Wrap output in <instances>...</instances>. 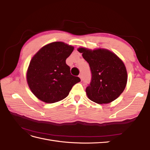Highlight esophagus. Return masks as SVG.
I'll return each mask as SVG.
<instances>
[{
	"label": "esophagus",
	"instance_id": "34e87169",
	"mask_svg": "<svg viewBox=\"0 0 150 150\" xmlns=\"http://www.w3.org/2000/svg\"><path fill=\"white\" fill-rule=\"evenodd\" d=\"M79 78H81V81H83V74H80L79 75Z\"/></svg>",
	"mask_w": 150,
	"mask_h": 150
}]
</instances>
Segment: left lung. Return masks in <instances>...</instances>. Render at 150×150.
<instances>
[{"mask_svg":"<svg viewBox=\"0 0 150 150\" xmlns=\"http://www.w3.org/2000/svg\"><path fill=\"white\" fill-rule=\"evenodd\" d=\"M78 51L83 53L91 72V79L86 89L88 98L98 104L115 100L123 92L127 83L124 63L116 54L106 49L91 51L81 47Z\"/></svg>","mask_w":150,"mask_h":150,"instance_id":"8db88e82","label":"left lung"}]
</instances>
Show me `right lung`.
<instances>
[{"instance_id":"add662e5","label":"right lung","mask_w":150,"mask_h":150,"mask_svg":"<svg viewBox=\"0 0 150 150\" xmlns=\"http://www.w3.org/2000/svg\"><path fill=\"white\" fill-rule=\"evenodd\" d=\"M74 47L62 42L44 46L32 58L27 72L31 91L40 100L53 103L64 99L72 86L81 81L72 76L66 60Z\"/></svg>"}]
</instances>
